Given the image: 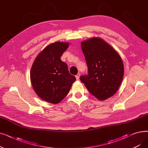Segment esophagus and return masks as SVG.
Returning <instances> with one entry per match:
<instances>
[{
	"label": "esophagus",
	"instance_id": "esophagus-1",
	"mask_svg": "<svg viewBox=\"0 0 148 148\" xmlns=\"http://www.w3.org/2000/svg\"><path fill=\"white\" fill-rule=\"evenodd\" d=\"M75 78H76V79H77V80H79V78H80V74H77V75H75Z\"/></svg>",
	"mask_w": 148,
	"mask_h": 148
}]
</instances>
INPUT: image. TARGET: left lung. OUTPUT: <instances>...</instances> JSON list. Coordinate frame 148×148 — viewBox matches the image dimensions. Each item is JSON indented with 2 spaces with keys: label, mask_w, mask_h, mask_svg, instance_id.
<instances>
[{
  "label": "left lung",
  "mask_w": 148,
  "mask_h": 148,
  "mask_svg": "<svg viewBox=\"0 0 148 148\" xmlns=\"http://www.w3.org/2000/svg\"><path fill=\"white\" fill-rule=\"evenodd\" d=\"M81 46L88 68V74L80 76L81 82L99 100L112 97L123 77L124 67L119 54L99 38L83 41Z\"/></svg>",
  "instance_id": "left-lung-1"
}]
</instances>
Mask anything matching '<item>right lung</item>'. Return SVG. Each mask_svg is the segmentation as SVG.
Segmentation results:
<instances>
[{
    "label": "right lung",
    "instance_id": "add662e5",
    "mask_svg": "<svg viewBox=\"0 0 148 148\" xmlns=\"http://www.w3.org/2000/svg\"><path fill=\"white\" fill-rule=\"evenodd\" d=\"M69 43H52L38 54L30 70V81L38 96L52 104L60 102L68 94L75 76L70 74L68 65L60 57Z\"/></svg>",
    "mask_w": 148,
    "mask_h": 148
}]
</instances>
